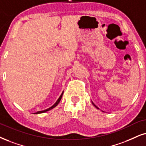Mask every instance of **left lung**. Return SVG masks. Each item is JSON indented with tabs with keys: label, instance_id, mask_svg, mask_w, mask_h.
<instances>
[{
	"label": "left lung",
	"instance_id": "8db88e82",
	"mask_svg": "<svg viewBox=\"0 0 146 146\" xmlns=\"http://www.w3.org/2000/svg\"><path fill=\"white\" fill-rule=\"evenodd\" d=\"M92 104H93V105H94V106L96 107V108H98V109H99V108H98V107H97L96 106V105H95L94 104V103H93V102H92Z\"/></svg>",
	"mask_w": 146,
	"mask_h": 146
}]
</instances>
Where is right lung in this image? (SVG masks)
Returning a JSON list of instances; mask_svg holds the SVG:
<instances>
[{
    "label": "right lung",
    "mask_w": 146,
    "mask_h": 146,
    "mask_svg": "<svg viewBox=\"0 0 146 146\" xmlns=\"http://www.w3.org/2000/svg\"><path fill=\"white\" fill-rule=\"evenodd\" d=\"M62 94H63V92H62V93L61 94V95L60 96V97L58 98V99L57 100V101H56V102L54 103V105H52V106L51 107H50L49 108H48V109H46V110H42V111H38V112H36V113H34V114H40V113H43V112H46L48 111V110H50L51 109H52V108H54V107H56V106H57V105L58 104V103L60 102V100H61V98H62Z\"/></svg>",
    "instance_id": "right-lung-1"
}]
</instances>
